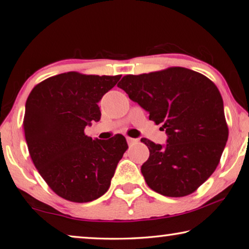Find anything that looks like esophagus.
Instances as JSON below:
<instances>
[{
	"instance_id": "obj_1",
	"label": "esophagus",
	"mask_w": 249,
	"mask_h": 249,
	"mask_svg": "<svg viewBox=\"0 0 249 249\" xmlns=\"http://www.w3.org/2000/svg\"><path fill=\"white\" fill-rule=\"evenodd\" d=\"M126 140H127V142H128L129 145L135 144V142H138L137 138H132V137H127V138H126Z\"/></svg>"
}]
</instances>
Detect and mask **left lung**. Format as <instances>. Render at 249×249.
I'll list each match as a JSON object with an SVG mask.
<instances>
[{"label": "left lung", "mask_w": 249, "mask_h": 249, "mask_svg": "<svg viewBox=\"0 0 249 249\" xmlns=\"http://www.w3.org/2000/svg\"><path fill=\"white\" fill-rule=\"evenodd\" d=\"M117 87L168 135L166 146L142 138L150 153L141 169L146 183L166 196L191 195L216 169L229 138L217 87L182 67L127 74Z\"/></svg>", "instance_id": "1"}]
</instances>
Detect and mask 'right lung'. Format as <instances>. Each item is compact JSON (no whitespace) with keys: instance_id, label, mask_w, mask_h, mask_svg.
Returning a JSON list of instances; mask_svg holds the SVG:
<instances>
[{"instance_id":"1","label":"right lung","mask_w":249,"mask_h":249,"mask_svg":"<svg viewBox=\"0 0 249 249\" xmlns=\"http://www.w3.org/2000/svg\"><path fill=\"white\" fill-rule=\"evenodd\" d=\"M122 75L75 71L44 80L29 93L23 121L29 155L49 188L71 202L84 203L108 190L117 163L128 148L116 134L107 141L84 134L101 119L99 101Z\"/></svg>"}]
</instances>
